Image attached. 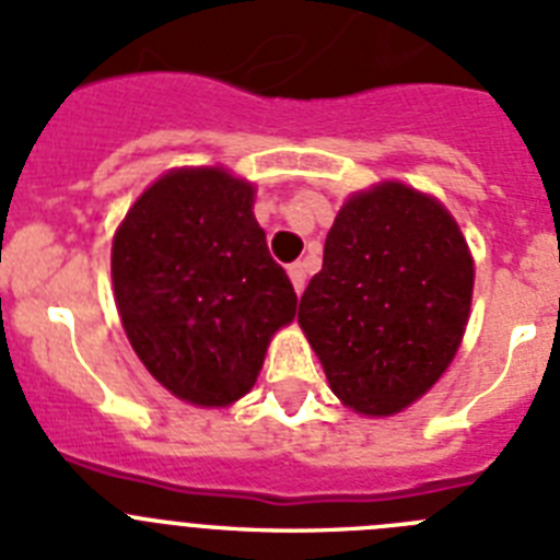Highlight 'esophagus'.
<instances>
[{"mask_svg": "<svg viewBox=\"0 0 560 560\" xmlns=\"http://www.w3.org/2000/svg\"><path fill=\"white\" fill-rule=\"evenodd\" d=\"M287 273H290V281H293L295 293H301V290H304V284H307V267H304V261H293V265L287 267Z\"/></svg>", "mask_w": 560, "mask_h": 560, "instance_id": "obj_1", "label": "esophagus"}]
</instances>
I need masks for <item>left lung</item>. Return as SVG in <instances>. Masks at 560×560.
Masks as SVG:
<instances>
[{"label": "left lung", "instance_id": "1", "mask_svg": "<svg viewBox=\"0 0 560 560\" xmlns=\"http://www.w3.org/2000/svg\"><path fill=\"white\" fill-rule=\"evenodd\" d=\"M474 259L436 199L383 183L335 217L299 324L329 388L361 415H397L440 381L468 324Z\"/></svg>", "mask_w": 560, "mask_h": 560}]
</instances>
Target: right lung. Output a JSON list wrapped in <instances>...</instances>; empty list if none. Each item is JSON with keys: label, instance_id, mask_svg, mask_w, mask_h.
<instances>
[{"label": "right lung", "instance_id": "add662e5", "mask_svg": "<svg viewBox=\"0 0 560 560\" xmlns=\"http://www.w3.org/2000/svg\"><path fill=\"white\" fill-rule=\"evenodd\" d=\"M112 284L143 366L194 406L245 397L299 304L253 186L222 168L168 172L140 194L115 233Z\"/></svg>", "mask_w": 560, "mask_h": 560}]
</instances>
